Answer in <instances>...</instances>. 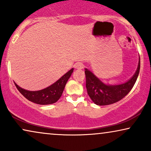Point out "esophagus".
Wrapping results in <instances>:
<instances>
[{"label":"esophagus","instance_id":"esophagus-1","mask_svg":"<svg viewBox=\"0 0 151 151\" xmlns=\"http://www.w3.org/2000/svg\"><path fill=\"white\" fill-rule=\"evenodd\" d=\"M84 67V65H83V64H82V63L78 64V65H76V68H77V69H83Z\"/></svg>","mask_w":151,"mask_h":151}]
</instances>
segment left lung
I'll list each match as a JSON object with an SVG mask.
<instances>
[{"label":"left lung","instance_id":"1","mask_svg":"<svg viewBox=\"0 0 151 151\" xmlns=\"http://www.w3.org/2000/svg\"><path fill=\"white\" fill-rule=\"evenodd\" d=\"M140 60L134 76L125 83L118 85H106L100 81L92 72L85 69L86 87L88 95L97 105L112 104L127 96L133 87L139 73Z\"/></svg>","mask_w":151,"mask_h":151}]
</instances>
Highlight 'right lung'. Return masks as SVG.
I'll return each instance as SVG.
<instances>
[{"label":"right lung","instance_id":"1","mask_svg":"<svg viewBox=\"0 0 151 151\" xmlns=\"http://www.w3.org/2000/svg\"><path fill=\"white\" fill-rule=\"evenodd\" d=\"M73 71V69H71L52 85L42 90L37 91H29L23 89L16 83L14 84L20 93L28 100L38 104H51L56 102L60 98L66 84Z\"/></svg>","mask_w":151,"mask_h":151}]
</instances>
